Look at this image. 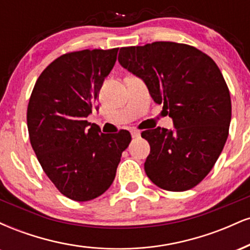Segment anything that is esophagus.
Returning <instances> with one entry per match:
<instances>
[{
    "instance_id": "esophagus-1",
    "label": "esophagus",
    "mask_w": 250,
    "mask_h": 250,
    "mask_svg": "<svg viewBox=\"0 0 250 250\" xmlns=\"http://www.w3.org/2000/svg\"><path fill=\"white\" fill-rule=\"evenodd\" d=\"M130 134H131V136L134 137V139H139L140 136H141V131H139V130H130Z\"/></svg>"
}]
</instances>
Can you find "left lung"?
Returning a JSON list of instances; mask_svg holds the SVG:
<instances>
[{
	"label": "left lung",
	"mask_w": 250,
	"mask_h": 250,
	"mask_svg": "<svg viewBox=\"0 0 250 250\" xmlns=\"http://www.w3.org/2000/svg\"><path fill=\"white\" fill-rule=\"evenodd\" d=\"M119 62L141 79L173 129L141 134L150 146L147 176L169 191L191 189L207 176L228 137L230 94L213 60L188 44L154 42L120 49Z\"/></svg>",
	"instance_id": "left-lung-1"
}]
</instances>
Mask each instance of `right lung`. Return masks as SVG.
<instances>
[{"label":"right lung","instance_id":"1","mask_svg":"<svg viewBox=\"0 0 250 250\" xmlns=\"http://www.w3.org/2000/svg\"><path fill=\"white\" fill-rule=\"evenodd\" d=\"M117 50L65 54L42 71L27 111L30 143L40 165L64 196L84 202L110 187L128 148L127 130L102 134L88 122L103 81L116 62Z\"/></svg>","mask_w":250,"mask_h":250}]
</instances>
